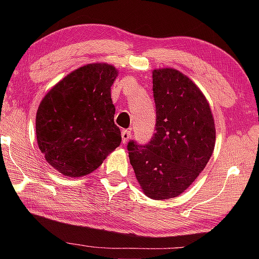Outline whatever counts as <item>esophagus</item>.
<instances>
[{
    "instance_id": "1",
    "label": "esophagus",
    "mask_w": 259,
    "mask_h": 259,
    "mask_svg": "<svg viewBox=\"0 0 259 259\" xmlns=\"http://www.w3.org/2000/svg\"><path fill=\"white\" fill-rule=\"evenodd\" d=\"M121 139H122V144H127L128 140L131 139V131L130 130H123L121 132Z\"/></svg>"
}]
</instances>
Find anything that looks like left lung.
I'll return each mask as SVG.
<instances>
[{"label":"left lung","mask_w":259,"mask_h":259,"mask_svg":"<svg viewBox=\"0 0 259 259\" xmlns=\"http://www.w3.org/2000/svg\"><path fill=\"white\" fill-rule=\"evenodd\" d=\"M155 133L146 145L130 141L131 165L144 193L171 199L183 193L213 153L214 120L210 105L192 80L179 70H153Z\"/></svg>","instance_id":"1"}]
</instances>
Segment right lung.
Here are the masks:
<instances>
[{
    "label": "right lung",
    "mask_w": 259,
    "mask_h": 259,
    "mask_svg": "<svg viewBox=\"0 0 259 259\" xmlns=\"http://www.w3.org/2000/svg\"><path fill=\"white\" fill-rule=\"evenodd\" d=\"M116 76L112 65L90 63L69 73L42 99L36 113L37 145L61 175H90L121 143L111 98Z\"/></svg>",
    "instance_id": "add662e5"
}]
</instances>
